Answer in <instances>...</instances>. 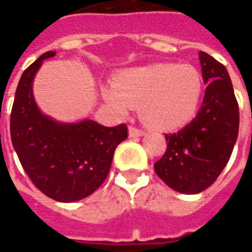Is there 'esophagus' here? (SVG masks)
<instances>
[{
  "instance_id": "1",
  "label": "esophagus",
  "mask_w": 252,
  "mask_h": 252,
  "mask_svg": "<svg viewBox=\"0 0 252 252\" xmlns=\"http://www.w3.org/2000/svg\"><path fill=\"white\" fill-rule=\"evenodd\" d=\"M144 134H145V130L140 129L137 126H129L130 137H140V136H144Z\"/></svg>"
}]
</instances>
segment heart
<instances>
[{"label":"heart","instance_id":"obj_1","mask_svg":"<svg viewBox=\"0 0 252 252\" xmlns=\"http://www.w3.org/2000/svg\"><path fill=\"white\" fill-rule=\"evenodd\" d=\"M203 94V78L188 64H154L123 72L103 96L115 110L126 112L140 106L149 126L171 129L189 122Z\"/></svg>","mask_w":252,"mask_h":252}]
</instances>
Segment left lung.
I'll return each mask as SVG.
<instances>
[{"label":"left lung","mask_w":252,"mask_h":252,"mask_svg":"<svg viewBox=\"0 0 252 252\" xmlns=\"http://www.w3.org/2000/svg\"><path fill=\"white\" fill-rule=\"evenodd\" d=\"M208 84L196 118L176 133L165 134L167 148L154 170L168 187L199 193L215 183L230 159L238 137L239 107L226 68L200 52Z\"/></svg>","instance_id":"1"}]
</instances>
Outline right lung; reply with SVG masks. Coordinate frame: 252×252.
Returning a JSON list of instances; mask_svg holds the SVG:
<instances>
[{"mask_svg": "<svg viewBox=\"0 0 252 252\" xmlns=\"http://www.w3.org/2000/svg\"><path fill=\"white\" fill-rule=\"evenodd\" d=\"M55 55L53 51L43 53L22 74L10 115V134L35 187L56 201L73 203L102 186L116 146L128 137V128L93 120L57 123L41 114L33 99L32 80L43 60Z\"/></svg>", "mask_w": 252, "mask_h": 252, "instance_id": "1", "label": "right lung"}]
</instances>
